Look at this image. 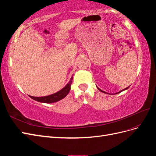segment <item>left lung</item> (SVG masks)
<instances>
[{
    "instance_id": "obj_1",
    "label": "left lung",
    "mask_w": 156,
    "mask_h": 156,
    "mask_svg": "<svg viewBox=\"0 0 156 156\" xmlns=\"http://www.w3.org/2000/svg\"><path fill=\"white\" fill-rule=\"evenodd\" d=\"M97 87V88H98V89L99 90H100V92H103V93H105V94H108L107 92H105V91H103V90H101L100 88H98V87ZM129 87H127V88H125V89H123V90H121V91H120V92H116V93L115 94H119V93H120V92H122V91H124V90H127V88H129Z\"/></svg>"
}]
</instances>
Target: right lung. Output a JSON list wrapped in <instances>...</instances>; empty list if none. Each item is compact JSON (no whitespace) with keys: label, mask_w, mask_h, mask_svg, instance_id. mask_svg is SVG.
Here are the masks:
<instances>
[{"label":"right lung","mask_w":156,"mask_h":156,"mask_svg":"<svg viewBox=\"0 0 156 156\" xmlns=\"http://www.w3.org/2000/svg\"><path fill=\"white\" fill-rule=\"evenodd\" d=\"M72 80H73V76L71 77L68 83L63 88L61 89L60 90L58 91L57 92L51 94V95L47 96H43V97H34L31 96H29L30 98L33 99V100L41 103H52L57 102L61 100H62L63 98H64L68 95L70 90L71 85H72Z\"/></svg>","instance_id":"obj_1"}]
</instances>
